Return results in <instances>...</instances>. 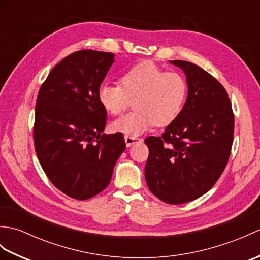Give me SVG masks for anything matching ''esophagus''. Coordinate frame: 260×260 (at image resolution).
Wrapping results in <instances>:
<instances>
[{
    "label": "esophagus",
    "instance_id": "34e87169",
    "mask_svg": "<svg viewBox=\"0 0 260 260\" xmlns=\"http://www.w3.org/2000/svg\"><path fill=\"white\" fill-rule=\"evenodd\" d=\"M124 140H125V143H126V146H127V147H129V146H132V145L136 144V143L141 142V140L137 139V137H135V136H128V135H126V136L124 137Z\"/></svg>",
    "mask_w": 260,
    "mask_h": 260
}]
</instances>
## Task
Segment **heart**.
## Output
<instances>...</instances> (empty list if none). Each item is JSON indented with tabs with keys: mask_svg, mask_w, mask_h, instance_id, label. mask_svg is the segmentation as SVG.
Returning <instances> with one entry per match:
<instances>
[{
	"mask_svg": "<svg viewBox=\"0 0 260 260\" xmlns=\"http://www.w3.org/2000/svg\"><path fill=\"white\" fill-rule=\"evenodd\" d=\"M120 85L102 84L98 99L110 115H119L134 99L133 112L113 123V128L128 136H139L155 124L167 126L184 106L187 85L178 73H167L151 61L135 64L121 75Z\"/></svg>",
	"mask_w": 260,
	"mask_h": 260,
	"instance_id": "b5f03b06",
	"label": "heart"
}]
</instances>
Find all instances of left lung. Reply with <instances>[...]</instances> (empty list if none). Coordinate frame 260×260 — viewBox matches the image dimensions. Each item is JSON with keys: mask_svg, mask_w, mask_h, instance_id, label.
Here are the masks:
<instances>
[{"mask_svg": "<svg viewBox=\"0 0 260 260\" xmlns=\"http://www.w3.org/2000/svg\"><path fill=\"white\" fill-rule=\"evenodd\" d=\"M186 77L187 97L161 137L145 140L148 189L159 200L182 204L207 193L222 174L234 142L235 117L228 93L199 66L172 60Z\"/></svg>", "mask_w": 260, "mask_h": 260, "instance_id": "obj_1", "label": "left lung"}]
</instances>
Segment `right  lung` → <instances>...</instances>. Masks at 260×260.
Instances as JSON below:
<instances>
[{"label":"right lung","instance_id":"obj_1","mask_svg":"<svg viewBox=\"0 0 260 260\" xmlns=\"http://www.w3.org/2000/svg\"><path fill=\"white\" fill-rule=\"evenodd\" d=\"M110 52L80 50L48 75L38 93L36 153L51 183L87 200L106 189L126 144L121 133L103 134L107 112L98 88L115 61Z\"/></svg>","mask_w":260,"mask_h":260}]
</instances>
